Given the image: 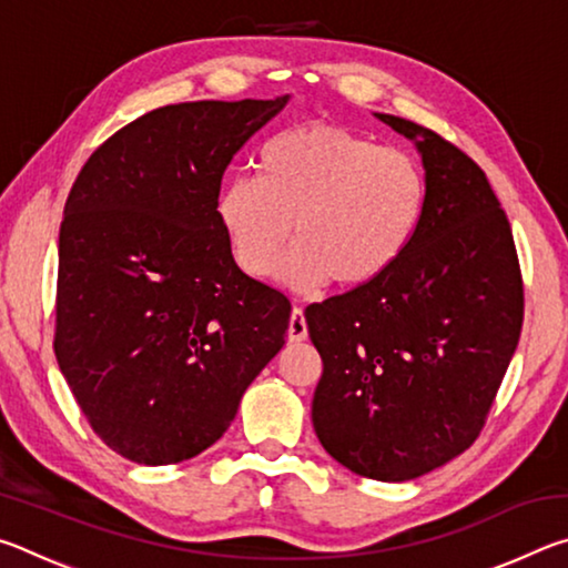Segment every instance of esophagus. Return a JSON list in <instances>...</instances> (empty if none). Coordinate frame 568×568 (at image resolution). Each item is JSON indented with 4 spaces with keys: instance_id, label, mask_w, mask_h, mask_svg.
I'll list each match as a JSON object with an SVG mask.
<instances>
[{
    "instance_id": "34e87169",
    "label": "esophagus",
    "mask_w": 568,
    "mask_h": 568,
    "mask_svg": "<svg viewBox=\"0 0 568 568\" xmlns=\"http://www.w3.org/2000/svg\"><path fill=\"white\" fill-rule=\"evenodd\" d=\"M307 338V323H305V313L303 307H293L291 313V323H287V341L291 343H301Z\"/></svg>"
}]
</instances>
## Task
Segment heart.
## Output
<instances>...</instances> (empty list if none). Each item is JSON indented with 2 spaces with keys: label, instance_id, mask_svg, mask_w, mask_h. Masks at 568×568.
<instances>
[{
  "label": "heart",
  "instance_id": "b5f03b06",
  "mask_svg": "<svg viewBox=\"0 0 568 568\" xmlns=\"http://www.w3.org/2000/svg\"><path fill=\"white\" fill-rule=\"evenodd\" d=\"M428 205V178L406 150L381 148L338 124L277 132L257 152V178H230L217 217L237 267L253 277L281 265L293 287L376 283L408 253Z\"/></svg>",
  "mask_w": 568,
  "mask_h": 568
}]
</instances>
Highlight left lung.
<instances>
[{
	"label": "left lung",
	"instance_id": "1",
	"mask_svg": "<svg viewBox=\"0 0 568 568\" xmlns=\"http://www.w3.org/2000/svg\"><path fill=\"white\" fill-rule=\"evenodd\" d=\"M378 118L416 140L428 205L390 273L305 307L323 358L313 426L353 474L410 480L484 430L521 335L524 277L486 172L438 132Z\"/></svg>",
	"mask_w": 568,
	"mask_h": 568
}]
</instances>
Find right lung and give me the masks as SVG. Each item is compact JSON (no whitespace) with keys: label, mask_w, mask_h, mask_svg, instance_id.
<instances>
[{"label":"right lung","mask_w":568,"mask_h":568,"mask_svg":"<svg viewBox=\"0 0 568 568\" xmlns=\"http://www.w3.org/2000/svg\"><path fill=\"white\" fill-rule=\"evenodd\" d=\"M285 102L152 110L92 152L67 197L54 355L90 428L134 464L203 454L283 348L291 301L235 265L217 195Z\"/></svg>","instance_id":"add662e5"}]
</instances>
